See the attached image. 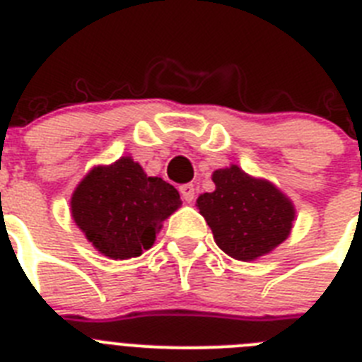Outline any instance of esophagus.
Returning <instances> with one entry per match:
<instances>
[{
	"label": "esophagus",
	"mask_w": 362,
	"mask_h": 362,
	"mask_svg": "<svg viewBox=\"0 0 362 362\" xmlns=\"http://www.w3.org/2000/svg\"><path fill=\"white\" fill-rule=\"evenodd\" d=\"M179 192H181V196H183V199L187 201V203H192V201L196 199V188H194L192 183L181 185V187H179Z\"/></svg>",
	"instance_id": "esophagus-1"
}]
</instances>
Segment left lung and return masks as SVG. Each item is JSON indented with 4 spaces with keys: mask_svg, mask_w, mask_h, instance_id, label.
<instances>
[{
    "mask_svg": "<svg viewBox=\"0 0 362 362\" xmlns=\"http://www.w3.org/2000/svg\"><path fill=\"white\" fill-rule=\"evenodd\" d=\"M216 190L197 197L217 246L230 257L252 261L288 238L296 212L274 185L246 175L239 166L212 175Z\"/></svg>",
    "mask_w": 362,
    "mask_h": 362,
    "instance_id": "8db88e82",
    "label": "left lung"
}]
</instances>
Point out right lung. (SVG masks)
I'll return each mask as SVG.
<instances>
[{"label":"right lung","mask_w":362,"mask_h":362,"mask_svg":"<svg viewBox=\"0 0 362 362\" xmlns=\"http://www.w3.org/2000/svg\"><path fill=\"white\" fill-rule=\"evenodd\" d=\"M70 206L76 225L101 254L129 259L148 250L161 223L181 206V199L170 183L148 177L137 163L121 158L88 172Z\"/></svg>","instance_id":"add662e5"}]
</instances>
